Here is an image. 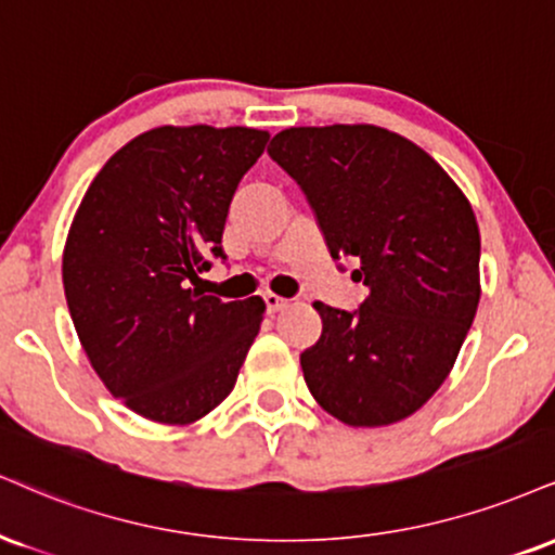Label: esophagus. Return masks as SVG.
<instances>
[{
	"instance_id": "esophagus-1",
	"label": "esophagus",
	"mask_w": 555,
	"mask_h": 555,
	"mask_svg": "<svg viewBox=\"0 0 555 555\" xmlns=\"http://www.w3.org/2000/svg\"><path fill=\"white\" fill-rule=\"evenodd\" d=\"M263 302H266V312H269V315H273V312H279V310H284V307L289 305L284 297L271 295V292H269V295H263Z\"/></svg>"
}]
</instances>
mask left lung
Returning <instances> with one entry per match:
<instances>
[{"label":"left lung","instance_id":"obj_1","mask_svg":"<svg viewBox=\"0 0 555 555\" xmlns=\"http://www.w3.org/2000/svg\"><path fill=\"white\" fill-rule=\"evenodd\" d=\"M333 258L370 295L353 312L315 302L299 353L320 409L349 426L409 418L450 375L480 299V232L465 193L411 139L372 124L295 126L271 139Z\"/></svg>","mask_w":555,"mask_h":555}]
</instances>
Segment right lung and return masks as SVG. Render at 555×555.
<instances>
[{"instance_id":"1","label":"right lung","mask_w":555,"mask_h":555,"mask_svg":"<svg viewBox=\"0 0 555 555\" xmlns=\"http://www.w3.org/2000/svg\"><path fill=\"white\" fill-rule=\"evenodd\" d=\"M269 131L157 126L113 155L66 235L62 276L92 370L126 409L185 426L230 396L263 320V299L191 289L211 258L240 178Z\"/></svg>"}]
</instances>
